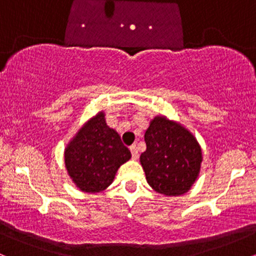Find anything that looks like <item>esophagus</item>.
Wrapping results in <instances>:
<instances>
[{"label": "esophagus", "mask_w": 256, "mask_h": 256, "mask_svg": "<svg viewBox=\"0 0 256 256\" xmlns=\"http://www.w3.org/2000/svg\"><path fill=\"white\" fill-rule=\"evenodd\" d=\"M130 150H131V155H132V158H138V150H137V146H130Z\"/></svg>", "instance_id": "1"}]
</instances>
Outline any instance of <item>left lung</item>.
<instances>
[{
	"label": "left lung",
	"instance_id": "1",
	"mask_svg": "<svg viewBox=\"0 0 256 256\" xmlns=\"http://www.w3.org/2000/svg\"><path fill=\"white\" fill-rule=\"evenodd\" d=\"M146 150L140 164L148 184L167 196L183 195L192 188L201 167L198 140L177 122L156 116L144 134Z\"/></svg>",
	"mask_w": 256,
	"mask_h": 256
}]
</instances>
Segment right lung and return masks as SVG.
Segmentation results:
<instances>
[{
  "label": "right lung",
  "instance_id": "add662e5",
  "mask_svg": "<svg viewBox=\"0 0 256 256\" xmlns=\"http://www.w3.org/2000/svg\"><path fill=\"white\" fill-rule=\"evenodd\" d=\"M130 158L131 152L119 134L106 124L104 113L88 122L64 150L68 174L85 192L104 190L120 165Z\"/></svg>",
  "mask_w": 256,
  "mask_h": 256
}]
</instances>
